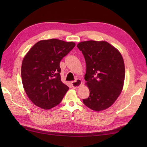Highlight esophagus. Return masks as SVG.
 I'll return each instance as SVG.
<instances>
[{
  "mask_svg": "<svg viewBox=\"0 0 147 147\" xmlns=\"http://www.w3.org/2000/svg\"><path fill=\"white\" fill-rule=\"evenodd\" d=\"M82 80L80 79H76L75 81H74V82H71V85L73 88H79L81 85H82Z\"/></svg>",
  "mask_w": 147,
  "mask_h": 147,
  "instance_id": "1",
  "label": "esophagus"
}]
</instances>
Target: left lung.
<instances>
[{
	"label": "left lung",
	"instance_id": "1",
	"mask_svg": "<svg viewBox=\"0 0 147 147\" xmlns=\"http://www.w3.org/2000/svg\"><path fill=\"white\" fill-rule=\"evenodd\" d=\"M77 47L85 59V80L90 90L89 96L83 102L93 111L105 110L114 104L123 90L125 76L123 57L107 42L90 40Z\"/></svg>",
	"mask_w": 147,
	"mask_h": 147
}]
</instances>
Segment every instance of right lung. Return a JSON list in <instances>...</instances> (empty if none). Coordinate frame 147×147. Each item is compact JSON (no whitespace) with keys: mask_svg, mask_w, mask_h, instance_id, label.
<instances>
[{"mask_svg":"<svg viewBox=\"0 0 147 147\" xmlns=\"http://www.w3.org/2000/svg\"><path fill=\"white\" fill-rule=\"evenodd\" d=\"M75 47L58 39L41 40L31 49L21 65L24 89L34 104L50 109L61 103L69 87L61 82L60 62Z\"/></svg>","mask_w":147,"mask_h":147,"instance_id":"1","label":"right lung"}]
</instances>
